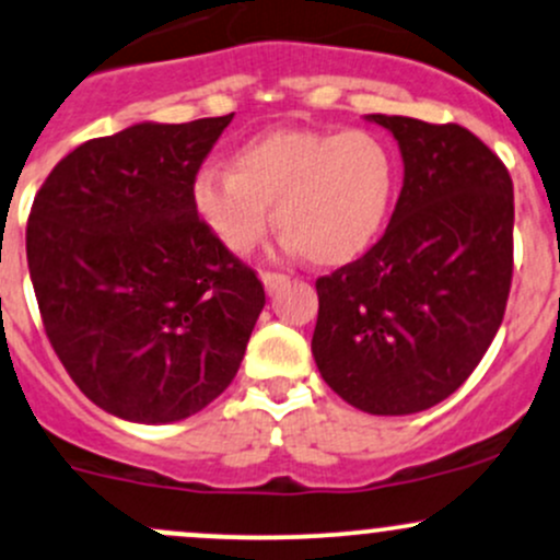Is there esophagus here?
I'll use <instances>...</instances> for the list:
<instances>
[{"label":"esophagus","instance_id":"obj_1","mask_svg":"<svg viewBox=\"0 0 560 560\" xmlns=\"http://www.w3.org/2000/svg\"><path fill=\"white\" fill-rule=\"evenodd\" d=\"M287 284V276L284 273H262V287H266V292L268 294H273L276 290H279V287H284Z\"/></svg>","mask_w":560,"mask_h":560}]
</instances>
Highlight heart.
<instances>
[{
  "instance_id": "heart-1",
  "label": "heart",
  "mask_w": 560,
  "mask_h": 560,
  "mask_svg": "<svg viewBox=\"0 0 560 560\" xmlns=\"http://www.w3.org/2000/svg\"><path fill=\"white\" fill-rule=\"evenodd\" d=\"M236 170L205 167L194 205L207 229L233 255L276 223L287 249L318 266H342L377 242L396 196V156L366 130H279L236 151Z\"/></svg>"
}]
</instances>
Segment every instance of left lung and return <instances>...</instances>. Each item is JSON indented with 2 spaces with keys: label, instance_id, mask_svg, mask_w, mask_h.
I'll return each instance as SVG.
<instances>
[{
  "label": "left lung",
  "instance_id": "1",
  "mask_svg": "<svg viewBox=\"0 0 560 560\" xmlns=\"http://www.w3.org/2000/svg\"><path fill=\"white\" fill-rule=\"evenodd\" d=\"M396 138L404 186L383 238L316 281L313 359L370 415L450 398L500 329L513 279V180L459 125L370 114Z\"/></svg>",
  "mask_w": 560,
  "mask_h": 560
}]
</instances>
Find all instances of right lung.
<instances>
[{
    "instance_id": "1",
    "label": "right lung",
    "mask_w": 560,
    "mask_h": 560,
    "mask_svg": "<svg viewBox=\"0 0 560 560\" xmlns=\"http://www.w3.org/2000/svg\"><path fill=\"white\" fill-rule=\"evenodd\" d=\"M233 114L138 121L60 159L26 229L31 284L79 390L140 425L186 420L242 366L266 305L201 223L194 180Z\"/></svg>"
}]
</instances>
